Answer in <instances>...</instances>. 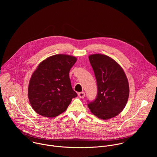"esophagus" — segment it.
<instances>
[{
	"label": "esophagus",
	"mask_w": 157,
	"mask_h": 157,
	"mask_svg": "<svg viewBox=\"0 0 157 157\" xmlns=\"http://www.w3.org/2000/svg\"><path fill=\"white\" fill-rule=\"evenodd\" d=\"M78 96L80 98H84L85 97V93L84 92H80L78 93Z\"/></svg>",
	"instance_id": "1"
}]
</instances>
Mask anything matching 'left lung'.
I'll return each mask as SVG.
<instances>
[{
    "label": "left lung",
    "instance_id": "left-lung-1",
    "mask_svg": "<svg viewBox=\"0 0 157 157\" xmlns=\"http://www.w3.org/2000/svg\"><path fill=\"white\" fill-rule=\"evenodd\" d=\"M89 59L96 79L98 93L88 107L101 119L113 118L121 113L128 101L129 86L126 75L121 66L108 56L94 54Z\"/></svg>",
    "mask_w": 157,
    "mask_h": 157
}]
</instances>
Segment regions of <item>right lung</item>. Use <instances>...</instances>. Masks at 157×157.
I'll return each instance as SVG.
<instances>
[{
  "instance_id": "right-lung-1",
  "label": "right lung",
  "mask_w": 157,
  "mask_h": 157,
  "mask_svg": "<svg viewBox=\"0 0 157 157\" xmlns=\"http://www.w3.org/2000/svg\"><path fill=\"white\" fill-rule=\"evenodd\" d=\"M76 60L75 56L59 54L39 64L28 89L30 103L37 114L47 117L58 116L66 110L72 99L77 97L69 76Z\"/></svg>"
}]
</instances>
